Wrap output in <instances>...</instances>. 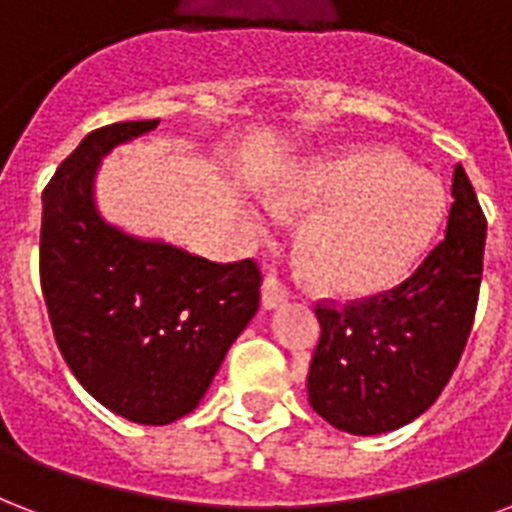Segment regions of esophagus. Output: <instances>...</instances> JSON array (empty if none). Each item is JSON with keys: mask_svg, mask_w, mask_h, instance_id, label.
Returning a JSON list of instances; mask_svg holds the SVG:
<instances>
[{"mask_svg": "<svg viewBox=\"0 0 512 512\" xmlns=\"http://www.w3.org/2000/svg\"><path fill=\"white\" fill-rule=\"evenodd\" d=\"M287 298H290V295H287V290H284L282 284L276 282V279H271V276L263 279V287H260V303H263L265 311H273V308L284 306Z\"/></svg>", "mask_w": 512, "mask_h": 512, "instance_id": "34e87169", "label": "esophagus"}]
</instances>
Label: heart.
I'll list each match as a JSON object with an SVG mask.
<instances>
[{"mask_svg": "<svg viewBox=\"0 0 512 512\" xmlns=\"http://www.w3.org/2000/svg\"><path fill=\"white\" fill-rule=\"evenodd\" d=\"M268 193L279 209L311 214L300 255L314 282L341 298L400 282L438 233L448 204L440 177L386 147L290 163ZM249 217L265 225L273 212L252 209Z\"/></svg>", "mask_w": 512, "mask_h": 512, "instance_id": "heart-1", "label": "heart"}]
</instances>
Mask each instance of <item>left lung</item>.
<instances>
[{
	"mask_svg": "<svg viewBox=\"0 0 512 512\" xmlns=\"http://www.w3.org/2000/svg\"><path fill=\"white\" fill-rule=\"evenodd\" d=\"M446 239L392 292L349 308L319 306L322 338L308 368V403L349 435L411 424L438 400L473 330L486 217L454 166Z\"/></svg>",
	"mask_w": 512,
	"mask_h": 512,
	"instance_id": "left-lung-1",
	"label": "left lung"
}]
</instances>
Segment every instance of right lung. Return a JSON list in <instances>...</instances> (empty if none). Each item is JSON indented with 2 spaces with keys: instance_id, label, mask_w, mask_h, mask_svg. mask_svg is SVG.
I'll return each mask as SVG.
<instances>
[{
  "instance_id": "1",
  "label": "right lung",
  "mask_w": 512,
  "mask_h": 512,
  "mask_svg": "<svg viewBox=\"0 0 512 512\" xmlns=\"http://www.w3.org/2000/svg\"><path fill=\"white\" fill-rule=\"evenodd\" d=\"M161 120L99 128L42 193L39 279L74 378L134 424H171L201 403L260 306L252 260L212 263L104 220L96 177L109 152Z\"/></svg>"
}]
</instances>
